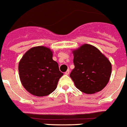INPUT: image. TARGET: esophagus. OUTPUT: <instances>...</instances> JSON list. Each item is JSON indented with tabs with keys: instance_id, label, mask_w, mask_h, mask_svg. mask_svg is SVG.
Here are the masks:
<instances>
[{
	"instance_id": "esophagus-1",
	"label": "esophagus",
	"mask_w": 127,
	"mask_h": 127,
	"mask_svg": "<svg viewBox=\"0 0 127 127\" xmlns=\"http://www.w3.org/2000/svg\"><path fill=\"white\" fill-rule=\"evenodd\" d=\"M69 69H68V70L65 72V74H66V75H69Z\"/></svg>"
}]
</instances>
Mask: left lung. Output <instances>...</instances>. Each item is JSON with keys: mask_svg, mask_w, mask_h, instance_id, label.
I'll return each instance as SVG.
<instances>
[{"mask_svg": "<svg viewBox=\"0 0 127 127\" xmlns=\"http://www.w3.org/2000/svg\"><path fill=\"white\" fill-rule=\"evenodd\" d=\"M73 53L75 68L69 76L76 87L86 94L102 90L111 74V64L108 58L89 44H84Z\"/></svg>", "mask_w": 127, "mask_h": 127, "instance_id": "left-lung-1", "label": "left lung"}]
</instances>
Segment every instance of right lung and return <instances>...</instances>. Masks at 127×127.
Listing matches in <instances>:
<instances>
[{
	"mask_svg": "<svg viewBox=\"0 0 127 127\" xmlns=\"http://www.w3.org/2000/svg\"><path fill=\"white\" fill-rule=\"evenodd\" d=\"M19 75L25 89L32 95L45 96L55 91L63 75L58 63L52 59V52L44 46L33 47L19 61Z\"/></svg>",
	"mask_w": 127,
	"mask_h": 127,
	"instance_id": "right-lung-1",
	"label": "right lung"
}]
</instances>
